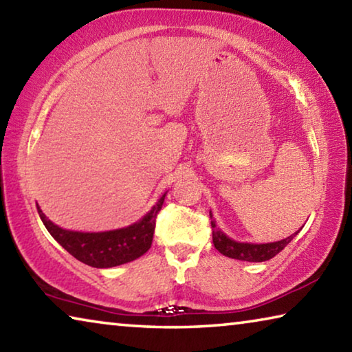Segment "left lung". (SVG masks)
<instances>
[{
	"label": "left lung",
	"mask_w": 352,
	"mask_h": 352,
	"mask_svg": "<svg viewBox=\"0 0 352 352\" xmlns=\"http://www.w3.org/2000/svg\"><path fill=\"white\" fill-rule=\"evenodd\" d=\"M211 217V226H212V243L220 253L226 258L231 259H239V261H248V262H264L272 259L273 256H276L284 247L294 239L295 234L289 236L287 239L278 241V242H270V243H248V242H237L230 239L222 230L217 228L216 220L212 219V212L210 211Z\"/></svg>",
	"instance_id": "8db88e82"
}]
</instances>
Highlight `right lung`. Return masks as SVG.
I'll list each match as a JSON object with an SVG mask.
<instances>
[{
    "mask_svg": "<svg viewBox=\"0 0 352 352\" xmlns=\"http://www.w3.org/2000/svg\"><path fill=\"white\" fill-rule=\"evenodd\" d=\"M166 194L152 206L140 222L127 228L104 231V233H80V231L63 230L47 219L37 205L41 222L50 234L83 264L96 269H110L126 262L135 261L144 254L152 245L155 222L162 210Z\"/></svg>",
    "mask_w": 352,
    "mask_h": 352,
    "instance_id": "add662e5",
    "label": "right lung"
}]
</instances>
